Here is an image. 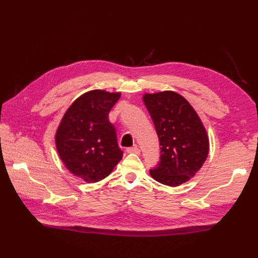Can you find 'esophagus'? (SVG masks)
I'll return each mask as SVG.
<instances>
[{"label":"esophagus","mask_w":258,"mask_h":258,"mask_svg":"<svg viewBox=\"0 0 258 258\" xmlns=\"http://www.w3.org/2000/svg\"><path fill=\"white\" fill-rule=\"evenodd\" d=\"M126 152L127 153H133V154H136V155H140V153H141V151H140V149L139 147H128L127 150H126Z\"/></svg>","instance_id":"obj_1"}]
</instances>
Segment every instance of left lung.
I'll return each mask as SVG.
<instances>
[{
	"label": "left lung",
	"instance_id": "obj_1",
	"mask_svg": "<svg viewBox=\"0 0 258 258\" xmlns=\"http://www.w3.org/2000/svg\"><path fill=\"white\" fill-rule=\"evenodd\" d=\"M143 102L161 146L160 163L150 174L156 182L178 186L195 176L205 163L210 140L188 101L173 91L145 93Z\"/></svg>",
	"mask_w": 258,
	"mask_h": 258
}]
</instances>
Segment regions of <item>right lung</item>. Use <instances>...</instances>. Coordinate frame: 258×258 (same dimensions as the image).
<instances>
[{
  "instance_id": "obj_1",
  "label": "right lung",
  "mask_w": 258,
  "mask_h": 258,
  "mask_svg": "<svg viewBox=\"0 0 258 258\" xmlns=\"http://www.w3.org/2000/svg\"><path fill=\"white\" fill-rule=\"evenodd\" d=\"M120 97L119 92L92 90L71 104L59 122L55 145L69 171L86 183L108 176L123 152L108 113Z\"/></svg>"
}]
</instances>
